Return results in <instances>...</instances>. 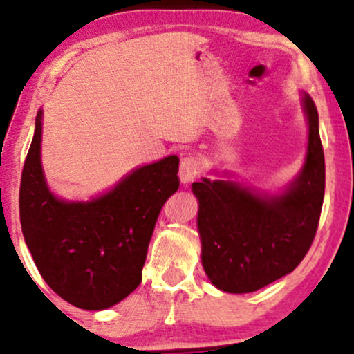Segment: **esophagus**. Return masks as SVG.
<instances>
[{"label":"esophagus","mask_w":354,"mask_h":354,"mask_svg":"<svg viewBox=\"0 0 354 354\" xmlns=\"http://www.w3.org/2000/svg\"><path fill=\"white\" fill-rule=\"evenodd\" d=\"M203 165L201 160L194 155H188L181 160L180 165V180L183 185H189L191 181H194V178L201 173Z\"/></svg>","instance_id":"34e87169"}]
</instances>
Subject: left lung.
Here are the masks:
<instances>
[{
	"instance_id": "obj_1",
	"label": "left lung",
	"mask_w": 354,
	"mask_h": 354,
	"mask_svg": "<svg viewBox=\"0 0 354 354\" xmlns=\"http://www.w3.org/2000/svg\"><path fill=\"white\" fill-rule=\"evenodd\" d=\"M308 145L299 176L279 194L259 193L229 180L193 183L199 203L201 261L214 287L249 293L290 274L317 234L325 196V156L318 112L304 93Z\"/></svg>"
}]
</instances>
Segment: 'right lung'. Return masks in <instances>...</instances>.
<instances>
[{"instance_id": "right-lung-1", "label": "right lung", "mask_w": 354, "mask_h": 354, "mask_svg": "<svg viewBox=\"0 0 354 354\" xmlns=\"http://www.w3.org/2000/svg\"><path fill=\"white\" fill-rule=\"evenodd\" d=\"M42 110L19 188L24 241L53 290L84 310H105L142 282L153 229L169 196L180 188L176 155L140 166L91 201L50 193L41 165Z\"/></svg>"}]
</instances>
